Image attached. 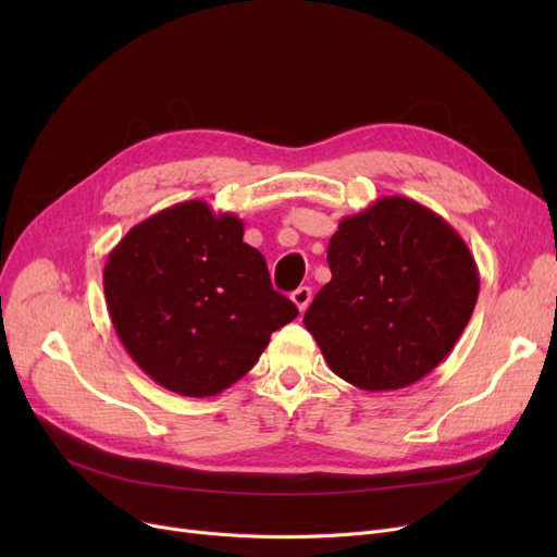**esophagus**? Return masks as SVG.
Masks as SVG:
<instances>
[{"instance_id":"obj_1","label":"esophagus","mask_w":557,"mask_h":557,"mask_svg":"<svg viewBox=\"0 0 557 557\" xmlns=\"http://www.w3.org/2000/svg\"><path fill=\"white\" fill-rule=\"evenodd\" d=\"M290 300H294V305H296L300 311H305V309L309 307V302H311V288H309V286L296 288L294 294H290Z\"/></svg>"}]
</instances>
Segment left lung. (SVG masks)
I'll return each instance as SVG.
<instances>
[{"label":"left lung","instance_id":"8db88e82","mask_svg":"<svg viewBox=\"0 0 557 557\" xmlns=\"http://www.w3.org/2000/svg\"><path fill=\"white\" fill-rule=\"evenodd\" d=\"M332 280L305 313L334 374L361 391L420 382L460 338L479 269L460 234L406 196L345 216L330 239Z\"/></svg>","mask_w":557,"mask_h":557}]
</instances>
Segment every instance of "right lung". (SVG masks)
<instances>
[{"label": "right lung", "instance_id": "add662e5", "mask_svg": "<svg viewBox=\"0 0 557 557\" xmlns=\"http://www.w3.org/2000/svg\"><path fill=\"white\" fill-rule=\"evenodd\" d=\"M103 290L131 359L185 397L237 384L271 334L298 315L273 290L267 259L244 244V221L202 200L131 227L106 259Z\"/></svg>", "mask_w": 557, "mask_h": 557}]
</instances>
